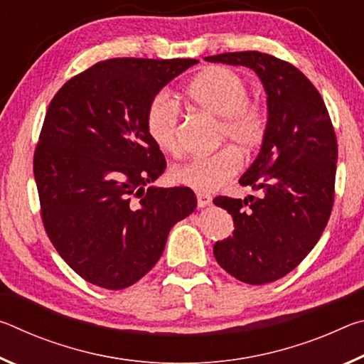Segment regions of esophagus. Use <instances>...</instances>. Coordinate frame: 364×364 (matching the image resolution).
Returning a JSON list of instances; mask_svg holds the SVG:
<instances>
[{"instance_id":"obj_1","label":"esophagus","mask_w":364,"mask_h":364,"mask_svg":"<svg viewBox=\"0 0 364 364\" xmlns=\"http://www.w3.org/2000/svg\"><path fill=\"white\" fill-rule=\"evenodd\" d=\"M212 204V196H208L205 193H197V205L200 208L208 207Z\"/></svg>"}]
</instances>
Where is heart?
I'll return each instance as SVG.
<instances>
[{
  "instance_id": "obj_1",
  "label": "heart",
  "mask_w": 364,
  "mask_h": 364,
  "mask_svg": "<svg viewBox=\"0 0 364 364\" xmlns=\"http://www.w3.org/2000/svg\"><path fill=\"white\" fill-rule=\"evenodd\" d=\"M188 96L196 106L221 119L220 138H230L242 151H254L263 143L268 132L267 110L247 101V83L239 73L228 67H210L189 83ZM178 120L176 102L165 91L152 96L146 109V130L160 151L180 152ZM241 165L242 157L236 147L223 146L178 165L171 178L199 193H212L231 180Z\"/></svg>"
}]
</instances>
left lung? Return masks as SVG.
Masks as SVG:
<instances>
[{
    "instance_id": "obj_1",
    "label": "left lung",
    "mask_w": 364,
    "mask_h": 364,
    "mask_svg": "<svg viewBox=\"0 0 364 364\" xmlns=\"http://www.w3.org/2000/svg\"><path fill=\"white\" fill-rule=\"evenodd\" d=\"M205 60L249 67L267 93V136L239 180L260 196L213 199L234 221L232 236L213 245L218 264L247 284H267L291 273L328 225L337 165L334 127L318 90L286 60L258 51Z\"/></svg>"
}]
</instances>
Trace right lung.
Listing matches in <instances>:
<instances>
[{"label": "right lung", "instance_id": "obj_1", "mask_svg": "<svg viewBox=\"0 0 364 364\" xmlns=\"http://www.w3.org/2000/svg\"><path fill=\"white\" fill-rule=\"evenodd\" d=\"M196 59L117 58L64 83L33 157L41 218L64 262L110 291L159 262L168 232L194 212L189 188H156L167 162L146 130L147 104Z\"/></svg>", "mask_w": 364, "mask_h": 364}]
</instances>
